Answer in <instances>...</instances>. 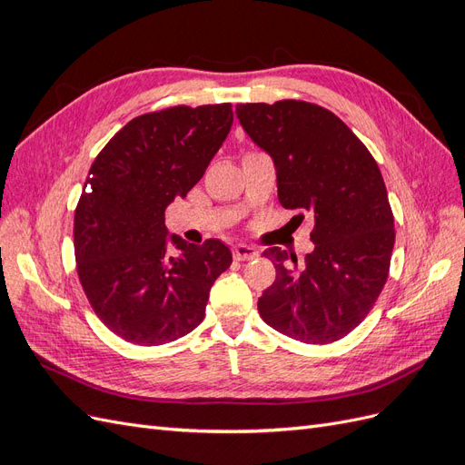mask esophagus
<instances>
[{
    "instance_id": "obj_1",
    "label": "esophagus",
    "mask_w": 465,
    "mask_h": 465,
    "mask_svg": "<svg viewBox=\"0 0 465 465\" xmlns=\"http://www.w3.org/2000/svg\"><path fill=\"white\" fill-rule=\"evenodd\" d=\"M258 254H260V252H258L254 246H248V244H236V246L232 248V256H234V260H238V262L254 260V258H258Z\"/></svg>"
}]
</instances>
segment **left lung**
<instances>
[{
    "instance_id": "8db88e82",
    "label": "left lung",
    "mask_w": 465,
    "mask_h": 465,
    "mask_svg": "<svg viewBox=\"0 0 465 465\" xmlns=\"http://www.w3.org/2000/svg\"><path fill=\"white\" fill-rule=\"evenodd\" d=\"M236 118L273 159L277 195L294 221L314 219L304 267L277 246L263 252L275 281L258 299L267 326L326 345L367 318L388 279L396 241L384 178L369 149L333 112L304 101L238 104Z\"/></svg>"
}]
</instances>
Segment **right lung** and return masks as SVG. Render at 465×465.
<instances>
[{"label":"right lung","mask_w":465,"mask_h":465,"mask_svg":"<svg viewBox=\"0 0 465 465\" xmlns=\"http://www.w3.org/2000/svg\"><path fill=\"white\" fill-rule=\"evenodd\" d=\"M231 125L229 103L149 112L91 166L74 223L77 275L94 314L125 341L163 345L205 318L211 285L232 254L215 238L200 246L171 236L164 209L198 184ZM166 237L180 257L167 254Z\"/></svg>","instance_id":"1"}]
</instances>
